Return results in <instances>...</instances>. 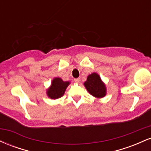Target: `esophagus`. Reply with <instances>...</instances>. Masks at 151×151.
I'll return each instance as SVG.
<instances>
[{
	"mask_svg": "<svg viewBox=\"0 0 151 151\" xmlns=\"http://www.w3.org/2000/svg\"><path fill=\"white\" fill-rule=\"evenodd\" d=\"M74 81H75V82H77V83H80L81 79H79V78H77V79H74Z\"/></svg>",
	"mask_w": 151,
	"mask_h": 151,
	"instance_id": "esophagus-1",
	"label": "esophagus"
}]
</instances>
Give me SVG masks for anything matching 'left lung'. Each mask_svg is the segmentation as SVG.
Here are the masks:
<instances>
[{"label":"left lung","mask_w":151,"mask_h":151,"mask_svg":"<svg viewBox=\"0 0 151 151\" xmlns=\"http://www.w3.org/2000/svg\"><path fill=\"white\" fill-rule=\"evenodd\" d=\"M86 90L93 96L96 98H102L106 96V88L101 77L96 72L89 74L87 79L84 83Z\"/></svg>","instance_id":"left-lung-1"}]
</instances>
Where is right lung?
I'll list each match as a JSON object with an SVG mask.
<instances>
[{"mask_svg": "<svg viewBox=\"0 0 151 151\" xmlns=\"http://www.w3.org/2000/svg\"><path fill=\"white\" fill-rule=\"evenodd\" d=\"M70 84V81H64L61 78H54L52 81L51 86L47 90V94L48 97L52 99H57L62 97Z\"/></svg>", "mask_w": 151, "mask_h": 151, "instance_id": "right-lung-1", "label": "right lung"}]
</instances>
